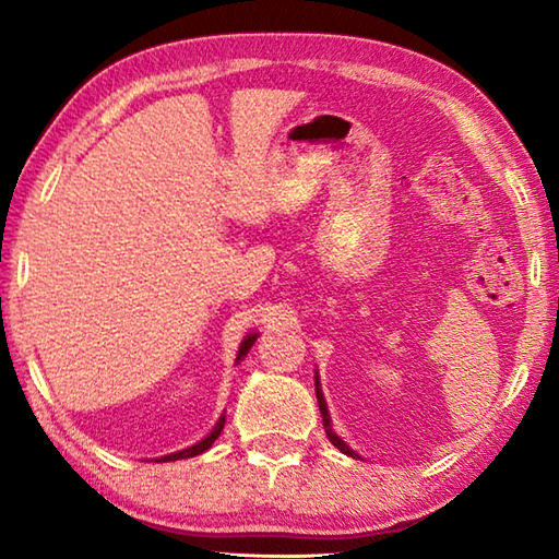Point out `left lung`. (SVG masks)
<instances>
[{"label":"left lung","instance_id":"left-lung-1","mask_svg":"<svg viewBox=\"0 0 559 559\" xmlns=\"http://www.w3.org/2000/svg\"><path fill=\"white\" fill-rule=\"evenodd\" d=\"M316 396H318V406H320V414H323V427H325V433H328V439L333 441V447H337L340 451L343 453H347V456H353V459H357V453L347 447V443L337 437V433L333 431V427H330V414H328V404H325V396H323V390H320V382H318V377H316Z\"/></svg>","mask_w":559,"mask_h":559}]
</instances>
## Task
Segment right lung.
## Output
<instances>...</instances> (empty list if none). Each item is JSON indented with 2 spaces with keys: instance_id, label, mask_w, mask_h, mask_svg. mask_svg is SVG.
<instances>
[{
  "instance_id": "1",
  "label": "right lung",
  "mask_w": 559,
  "mask_h": 559,
  "mask_svg": "<svg viewBox=\"0 0 559 559\" xmlns=\"http://www.w3.org/2000/svg\"><path fill=\"white\" fill-rule=\"evenodd\" d=\"M257 337H259V333H251V335H246L243 337V343H241V347H239V355H236V362H241V359L246 357V353H249L251 349V345L257 343ZM224 421H226V416L222 414L219 416V421H216V427L206 433V437L202 439V441H197L194 447H189V449H182V451H177V453H167V456H159V459H155L157 463H163V461H177V459H192V456H200V453H204L206 449L212 447V443L219 439V433H222V429H224Z\"/></svg>"
}]
</instances>
